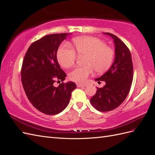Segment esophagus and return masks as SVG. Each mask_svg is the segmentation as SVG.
I'll use <instances>...</instances> for the list:
<instances>
[{"instance_id": "obj_1", "label": "esophagus", "mask_w": 155, "mask_h": 155, "mask_svg": "<svg viewBox=\"0 0 155 155\" xmlns=\"http://www.w3.org/2000/svg\"><path fill=\"white\" fill-rule=\"evenodd\" d=\"M77 87H84V86H86V84H84L77 83Z\"/></svg>"}]
</instances>
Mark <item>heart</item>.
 <instances>
[{
  "label": "heart",
  "instance_id": "obj_1",
  "mask_svg": "<svg viewBox=\"0 0 155 155\" xmlns=\"http://www.w3.org/2000/svg\"><path fill=\"white\" fill-rule=\"evenodd\" d=\"M73 48L66 44L61 45L57 53V58L61 67L69 68L73 66L77 61V54L84 57V67H77L69 74L71 81L84 82L93 71L102 73L108 70L112 64L114 50L106 45L102 39L95 37H81L73 40Z\"/></svg>",
  "mask_w": 155,
  "mask_h": 155
}]
</instances>
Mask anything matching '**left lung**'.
Here are the masks:
<instances>
[{
    "label": "left lung",
    "instance_id": "left-lung-1",
    "mask_svg": "<svg viewBox=\"0 0 155 155\" xmlns=\"http://www.w3.org/2000/svg\"><path fill=\"white\" fill-rule=\"evenodd\" d=\"M114 39L115 61L110 69L95 81H105L102 88H97L91 103L100 111H109L120 106L127 96L134 77V67L129 48L116 35L105 33Z\"/></svg>",
    "mask_w": 155,
    "mask_h": 155
}]
</instances>
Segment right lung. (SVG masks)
<instances>
[{"instance_id": "right-lung-1", "label": "right lung", "mask_w": 155, "mask_h": 155, "mask_svg": "<svg viewBox=\"0 0 155 155\" xmlns=\"http://www.w3.org/2000/svg\"><path fill=\"white\" fill-rule=\"evenodd\" d=\"M68 34L47 35L32 43L25 54L21 69V81L29 101L45 114L61 112L69 103L71 92L77 86L64 83L67 76L57 59V49ZM62 82L58 87L53 85Z\"/></svg>"}]
</instances>
